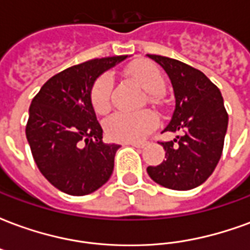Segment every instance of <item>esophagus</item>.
I'll list each match as a JSON object with an SVG mask.
<instances>
[{
  "label": "esophagus",
  "mask_w": 250,
  "mask_h": 250,
  "mask_svg": "<svg viewBox=\"0 0 250 250\" xmlns=\"http://www.w3.org/2000/svg\"><path fill=\"white\" fill-rule=\"evenodd\" d=\"M125 145H130V146L139 147V148H143V147L146 146V142H145V141H139V142H127Z\"/></svg>",
  "instance_id": "obj_1"
}]
</instances>
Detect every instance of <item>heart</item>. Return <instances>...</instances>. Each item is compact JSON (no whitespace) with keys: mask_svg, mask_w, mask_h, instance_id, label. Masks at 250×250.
<instances>
[{"mask_svg":"<svg viewBox=\"0 0 250 250\" xmlns=\"http://www.w3.org/2000/svg\"><path fill=\"white\" fill-rule=\"evenodd\" d=\"M134 80L146 92L157 95L165 89L162 72L152 62H141L132 65L128 71ZM114 80L109 73H104L93 83L91 89V102L93 109L103 115L111 107V92ZM157 123L155 116L148 111L142 112H118L105 120V134L112 141L136 142L141 141Z\"/></svg>","mask_w":250,"mask_h":250,"instance_id":"obj_1","label":"heart"}]
</instances>
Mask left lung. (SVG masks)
I'll list each match as a JSON object with an SVG mask.
<instances>
[{
  "mask_svg": "<svg viewBox=\"0 0 250 250\" xmlns=\"http://www.w3.org/2000/svg\"><path fill=\"white\" fill-rule=\"evenodd\" d=\"M162 66L171 82L175 109L163 131H184L174 141L162 142L163 162L148 166L150 178L173 190L202 185L220 161L228 112L220 89L198 69L170 57L147 55Z\"/></svg>",
  "mask_w": 250,
  "mask_h": 250,
  "instance_id": "8db88e82",
  "label": "left lung"
}]
</instances>
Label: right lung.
Segmentation results:
<instances>
[{
    "label": "right lung",
    "instance_id": "1",
    "mask_svg": "<svg viewBox=\"0 0 250 250\" xmlns=\"http://www.w3.org/2000/svg\"><path fill=\"white\" fill-rule=\"evenodd\" d=\"M125 59H95L66 68L51 77L30 103L25 132L32 155L41 174L62 193L91 194L112 174L120 146L103 142L91 89L103 72Z\"/></svg>",
    "mask_w": 250,
    "mask_h": 250
}]
</instances>
